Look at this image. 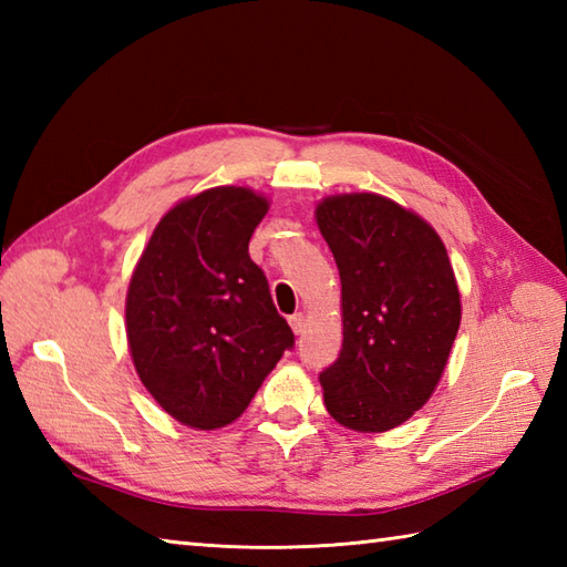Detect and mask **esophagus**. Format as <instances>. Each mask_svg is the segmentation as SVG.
<instances>
[{"label": "esophagus", "instance_id": "34e87169", "mask_svg": "<svg viewBox=\"0 0 567 567\" xmlns=\"http://www.w3.org/2000/svg\"><path fill=\"white\" fill-rule=\"evenodd\" d=\"M290 327H292V331L299 336L305 331V317L302 315H292L290 317Z\"/></svg>", "mask_w": 567, "mask_h": 567}]
</instances>
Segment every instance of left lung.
Returning a JSON list of instances; mask_svg holds the SVG:
<instances>
[{
    "instance_id": "8db88e82",
    "label": "left lung",
    "mask_w": 567,
    "mask_h": 567,
    "mask_svg": "<svg viewBox=\"0 0 567 567\" xmlns=\"http://www.w3.org/2000/svg\"><path fill=\"white\" fill-rule=\"evenodd\" d=\"M341 275L343 348L319 375L339 424L378 433L404 424L436 390L461 327V295L443 240L380 195L317 207Z\"/></svg>"
}]
</instances>
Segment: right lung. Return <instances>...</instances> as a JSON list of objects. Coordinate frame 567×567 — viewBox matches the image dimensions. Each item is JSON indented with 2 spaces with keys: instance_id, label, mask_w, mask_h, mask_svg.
Masks as SVG:
<instances>
[{
  "instance_id": "add662e5",
  "label": "right lung",
  "mask_w": 567,
  "mask_h": 567,
  "mask_svg": "<svg viewBox=\"0 0 567 567\" xmlns=\"http://www.w3.org/2000/svg\"><path fill=\"white\" fill-rule=\"evenodd\" d=\"M268 202L214 187L167 212L136 265L126 336L141 382L173 419L219 429L246 412L295 333L248 240Z\"/></svg>"
}]
</instances>
